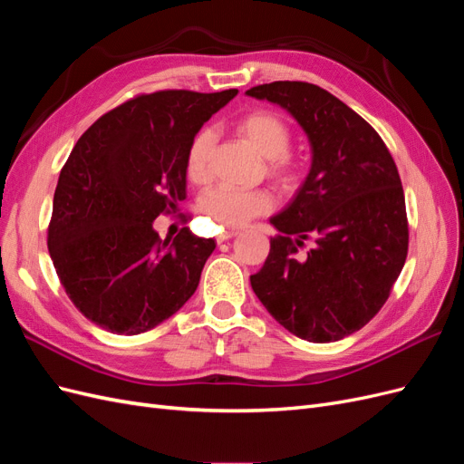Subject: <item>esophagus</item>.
I'll return each mask as SVG.
<instances>
[{
  "mask_svg": "<svg viewBox=\"0 0 464 464\" xmlns=\"http://www.w3.org/2000/svg\"><path fill=\"white\" fill-rule=\"evenodd\" d=\"M234 236H237V232H224V234H220V236L217 237V242H218V244H222V242H228V240H232Z\"/></svg>",
  "mask_w": 464,
  "mask_h": 464,
  "instance_id": "34e87169",
  "label": "esophagus"
}]
</instances>
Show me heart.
<instances>
[{"label":"heart","instance_id":"1","mask_svg":"<svg viewBox=\"0 0 464 464\" xmlns=\"http://www.w3.org/2000/svg\"><path fill=\"white\" fill-rule=\"evenodd\" d=\"M236 133L266 160V174L278 184L290 186L298 179L300 164L288 154L292 131L283 118L265 110L251 111L236 123ZM210 149H213V133L208 130L195 133L186 152V174L193 184L208 181ZM201 207L205 215L213 218L220 228H237L256 217L269 213L273 198L266 191L217 188L205 195Z\"/></svg>","mask_w":464,"mask_h":464}]
</instances>
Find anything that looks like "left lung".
<instances>
[{
  "label": "left lung",
  "instance_id": "8db88e82",
  "mask_svg": "<svg viewBox=\"0 0 464 464\" xmlns=\"http://www.w3.org/2000/svg\"><path fill=\"white\" fill-rule=\"evenodd\" d=\"M300 123L312 168L285 210L251 288L280 325L310 343L356 333L382 310L409 251L404 193L372 125L312 82L275 81L246 91ZM313 247L299 254L303 242Z\"/></svg>",
  "mask_w": 464,
  "mask_h": 464
}]
</instances>
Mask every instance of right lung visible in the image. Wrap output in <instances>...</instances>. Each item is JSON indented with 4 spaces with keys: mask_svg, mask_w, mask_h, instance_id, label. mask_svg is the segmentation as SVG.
<instances>
[{
    "mask_svg": "<svg viewBox=\"0 0 464 464\" xmlns=\"http://www.w3.org/2000/svg\"><path fill=\"white\" fill-rule=\"evenodd\" d=\"M222 92L135 96L81 135L53 193L48 251L69 300L116 334L160 325L198 290L215 240L181 228L160 240L152 222L186 199V152L227 106Z\"/></svg>",
    "mask_w": 464,
    "mask_h": 464,
    "instance_id": "1",
    "label": "right lung"
}]
</instances>
